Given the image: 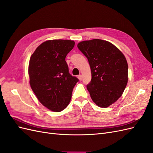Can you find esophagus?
<instances>
[{
    "instance_id": "obj_1",
    "label": "esophagus",
    "mask_w": 153,
    "mask_h": 153,
    "mask_svg": "<svg viewBox=\"0 0 153 153\" xmlns=\"http://www.w3.org/2000/svg\"><path fill=\"white\" fill-rule=\"evenodd\" d=\"M78 79H79V80H82V75H79L78 76Z\"/></svg>"
}]
</instances>
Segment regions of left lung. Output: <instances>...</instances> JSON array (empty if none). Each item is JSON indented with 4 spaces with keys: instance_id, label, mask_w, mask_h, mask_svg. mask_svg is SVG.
<instances>
[{
    "instance_id": "left-lung-1",
    "label": "left lung",
    "mask_w": 153,
    "mask_h": 153,
    "mask_svg": "<svg viewBox=\"0 0 153 153\" xmlns=\"http://www.w3.org/2000/svg\"><path fill=\"white\" fill-rule=\"evenodd\" d=\"M77 47L91 67L92 78L87 89L91 99L100 107H108L122 96L126 87V57L115 46L102 39L81 41Z\"/></svg>"
}]
</instances>
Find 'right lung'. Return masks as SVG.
Here are the masks:
<instances>
[{"instance_id": "obj_1", "label": "right lung", "mask_w": 153, "mask_h": 153, "mask_svg": "<svg viewBox=\"0 0 153 153\" xmlns=\"http://www.w3.org/2000/svg\"><path fill=\"white\" fill-rule=\"evenodd\" d=\"M74 41H46L36 49L29 64L30 85L39 102L53 112L66 108L78 79L71 75L65 59Z\"/></svg>"}]
</instances>
